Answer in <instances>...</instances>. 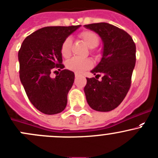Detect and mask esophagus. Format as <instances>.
<instances>
[{
	"label": "esophagus",
	"mask_w": 158,
	"mask_h": 158,
	"mask_svg": "<svg viewBox=\"0 0 158 158\" xmlns=\"http://www.w3.org/2000/svg\"><path fill=\"white\" fill-rule=\"evenodd\" d=\"M80 76V75L79 74V73H75V76H76V78H77V77H79V76Z\"/></svg>",
	"instance_id": "1"
}]
</instances>
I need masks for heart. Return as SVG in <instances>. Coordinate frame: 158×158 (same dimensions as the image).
I'll list each match as a JSON object with an SVG mask.
<instances>
[{
	"instance_id": "obj_1",
	"label": "heart",
	"mask_w": 158,
	"mask_h": 158,
	"mask_svg": "<svg viewBox=\"0 0 158 158\" xmlns=\"http://www.w3.org/2000/svg\"><path fill=\"white\" fill-rule=\"evenodd\" d=\"M79 36L87 46L91 48H95L99 44V38L97 35L92 31H84L80 33ZM71 46L72 39L69 37L65 38L61 45V54L65 59L71 56ZM93 64V61L90 59L73 58L66 62V68L76 73H80L91 68Z\"/></svg>"
}]
</instances>
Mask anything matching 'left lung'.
<instances>
[{"instance_id":"8db88e82","label":"left lung","mask_w":158,"mask_h":158,"mask_svg":"<svg viewBox=\"0 0 158 158\" xmlns=\"http://www.w3.org/2000/svg\"><path fill=\"white\" fill-rule=\"evenodd\" d=\"M84 27L99 35L102 41V59L91 70L96 78H86L85 98L93 110L108 112L122 102L131 85L136 63V45L131 35L113 24L101 22ZM103 74L102 80L96 76Z\"/></svg>"}]
</instances>
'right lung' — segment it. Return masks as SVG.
<instances>
[{
    "label": "right lung",
    "mask_w": 158,
    "mask_h": 158,
    "mask_svg": "<svg viewBox=\"0 0 158 158\" xmlns=\"http://www.w3.org/2000/svg\"><path fill=\"white\" fill-rule=\"evenodd\" d=\"M80 26L38 29L24 39L18 52L21 84L32 105L45 114H57L66 106L75 74L63 69L61 45ZM55 69L60 73L52 78L50 74Z\"/></svg>",
    "instance_id": "obj_1"
}]
</instances>
